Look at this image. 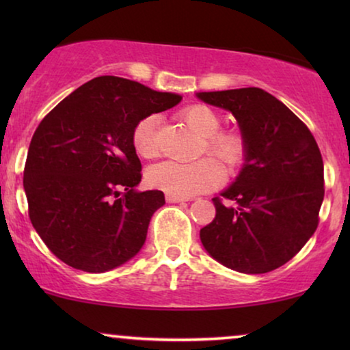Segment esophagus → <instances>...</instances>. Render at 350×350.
I'll return each instance as SVG.
<instances>
[{"mask_svg": "<svg viewBox=\"0 0 350 350\" xmlns=\"http://www.w3.org/2000/svg\"><path fill=\"white\" fill-rule=\"evenodd\" d=\"M165 200L169 204H178V202H188V198H181V196H175V194H165Z\"/></svg>", "mask_w": 350, "mask_h": 350, "instance_id": "esophagus-1", "label": "esophagus"}]
</instances>
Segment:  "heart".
Listing matches in <instances>:
<instances>
[{"label":"heart","instance_id":"1","mask_svg":"<svg viewBox=\"0 0 350 350\" xmlns=\"http://www.w3.org/2000/svg\"><path fill=\"white\" fill-rule=\"evenodd\" d=\"M180 116L204 138L202 152L217 159L228 170H236L243 164L248 152L245 133L239 129L219 131L221 119L215 109L207 105L194 103L181 109ZM159 124L161 118L157 114H148L135 124L132 131V143L138 156L145 159L157 156ZM146 180L152 188L165 191L167 194L189 198L218 188L223 183L224 174L218 162L204 157L194 162L162 161L148 169Z\"/></svg>","mask_w":350,"mask_h":350}]
</instances>
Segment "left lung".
Wrapping results in <instances>:
<instances>
[{"label":"left lung","mask_w":350,"mask_h":350,"mask_svg":"<svg viewBox=\"0 0 350 350\" xmlns=\"http://www.w3.org/2000/svg\"><path fill=\"white\" fill-rule=\"evenodd\" d=\"M228 109L245 133L241 174L213 198V221L200 229L210 256L243 274H265L290 261L319 226L323 161L308 126L274 95L258 88L199 92Z\"/></svg>","instance_id":"8db88e82"}]
</instances>
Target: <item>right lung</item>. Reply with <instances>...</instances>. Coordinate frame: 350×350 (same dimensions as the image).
I'll return each instance as SVG.
<instances>
[{
  "label": "right lung",
  "instance_id": "add662e5",
  "mask_svg": "<svg viewBox=\"0 0 350 350\" xmlns=\"http://www.w3.org/2000/svg\"><path fill=\"white\" fill-rule=\"evenodd\" d=\"M181 97L135 81L98 76L62 100L33 133L23 188L42 242L75 269L124 265L146 241L162 191H143L132 131L142 118Z\"/></svg>",
  "mask_w": 350,
  "mask_h": 350
}]
</instances>
